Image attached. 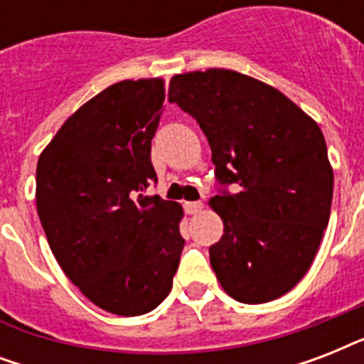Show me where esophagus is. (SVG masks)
<instances>
[{
    "label": "esophagus",
    "mask_w": 364,
    "mask_h": 364,
    "mask_svg": "<svg viewBox=\"0 0 364 364\" xmlns=\"http://www.w3.org/2000/svg\"><path fill=\"white\" fill-rule=\"evenodd\" d=\"M202 208H204L202 202H185V211H187L188 215H196V213L202 211Z\"/></svg>",
    "instance_id": "1"
}]
</instances>
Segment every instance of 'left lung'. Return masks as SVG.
I'll return each mask as SVG.
<instances>
[{"instance_id": "obj_1", "label": "left lung", "mask_w": 364, "mask_h": 364, "mask_svg": "<svg viewBox=\"0 0 364 364\" xmlns=\"http://www.w3.org/2000/svg\"><path fill=\"white\" fill-rule=\"evenodd\" d=\"M168 98L196 119L217 179L236 188L210 200L225 225L210 247L221 287L245 304L279 299L310 270L331 217L321 128L277 88L232 70L173 75Z\"/></svg>"}]
</instances>
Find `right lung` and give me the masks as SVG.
Wrapping results in <instances>:
<instances>
[{
    "label": "right lung",
    "mask_w": 364,
    "mask_h": 364,
    "mask_svg": "<svg viewBox=\"0 0 364 364\" xmlns=\"http://www.w3.org/2000/svg\"><path fill=\"white\" fill-rule=\"evenodd\" d=\"M164 79H126L81 105L37 160L36 202L64 274L102 310L134 317L168 296L183 208L147 196Z\"/></svg>",
    "instance_id": "obj_1"
}]
</instances>
